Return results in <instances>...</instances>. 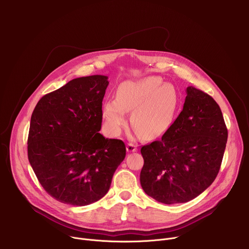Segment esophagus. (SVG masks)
<instances>
[{
	"label": "esophagus",
	"mask_w": 249,
	"mask_h": 249,
	"mask_svg": "<svg viewBox=\"0 0 249 249\" xmlns=\"http://www.w3.org/2000/svg\"><path fill=\"white\" fill-rule=\"evenodd\" d=\"M126 149H127L128 153H134V152H136L138 150V147L136 145L132 144V143H129V144H127Z\"/></svg>",
	"instance_id": "34e87169"
}]
</instances>
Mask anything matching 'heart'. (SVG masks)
<instances>
[{
    "mask_svg": "<svg viewBox=\"0 0 249 249\" xmlns=\"http://www.w3.org/2000/svg\"><path fill=\"white\" fill-rule=\"evenodd\" d=\"M178 106V94L170 84L158 77L129 80L117 88L116 98L106 100L102 116L110 133L118 135L127 124L126 111H131V124L146 140L163 136L173 123Z\"/></svg>",
    "mask_w": 249,
    "mask_h": 249,
    "instance_id": "b5f03b06",
    "label": "heart"
}]
</instances>
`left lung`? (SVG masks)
Here are the masks:
<instances>
[{"mask_svg":"<svg viewBox=\"0 0 249 249\" xmlns=\"http://www.w3.org/2000/svg\"><path fill=\"white\" fill-rule=\"evenodd\" d=\"M183 109L161 139L142 147L143 190L163 204L185 203L204 192L217 177L228 130L220 106L193 87Z\"/></svg>","mask_w":249,"mask_h":249,"instance_id":"left-lung-1","label":"left lung"}]
</instances>
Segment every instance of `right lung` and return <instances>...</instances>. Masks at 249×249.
<instances>
[{"label": "right lung", "instance_id": "1", "mask_svg": "<svg viewBox=\"0 0 249 249\" xmlns=\"http://www.w3.org/2000/svg\"><path fill=\"white\" fill-rule=\"evenodd\" d=\"M108 85L102 75L74 79L44 95L32 112L29 163L45 191L64 204L86 206L101 199L125 159L123 142L99 133Z\"/></svg>", "mask_w": 249, "mask_h": 249}]
</instances>
